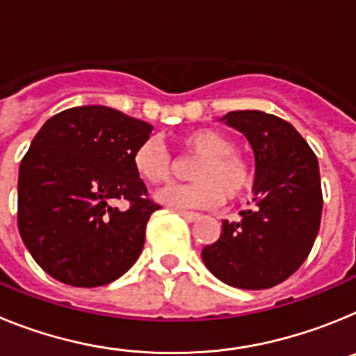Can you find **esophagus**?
<instances>
[{
	"mask_svg": "<svg viewBox=\"0 0 356 356\" xmlns=\"http://www.w3.org/2000/svg\"><path fill=\"white\" fill-rule=\"evenodd\" d=\"M176 212L180 213L185 221H188V222H194V221H197V219H200V213H196V212H187V210H176Z\"/></svg>",
	"mask_w": 356,
	"mask_h": 356,
	"instance_id": "obj_1",
	"label": "esophagus"
}]
</instances>
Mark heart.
Returning a JSON list of instances; mask_svg holds the SVG:
<instances>
[{
  "label": "heart",
  "instance_id": "b5f03b06",
  "mask_svg": "<svg viewBox=\"0 0 356 356\" xmlns=\"http://www.w3.org/2000/svg\"><path fill=\"white\" fill-rule=\"evenodd\" d=\"M181 146L200 155L191 171L193 184L168 185L155 194L171 209H213L235 200L253 181V171L244 156L235 153L234 140L213 128H196L181 135ZM135 172L144 181L159 185L171 176V156L162 144L146 140L134 153Z\"/></svg>",
  "mask_w": 356,
  "mask_h": 356
}]
</instances>
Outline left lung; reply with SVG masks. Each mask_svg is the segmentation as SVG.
<instances>
[{"mask_svg": "<svg viewBox=\"0 0 356 356\" xmlns=\"http://www.w3.org/2000/svg\"><path fill=\"white\" fill-rule=\"evenodd\" d=\"M246 135L254 153V209L222 221L221 237L201 259L216 278L248 291L282 284L312 250L323 212L319 163L291 122L260 110L221 119Z\"/></svg>", "mask_w": 356, "mask_h": 356, "instance_id": "left-lung-1", "label": "left lung"}]
</instances>
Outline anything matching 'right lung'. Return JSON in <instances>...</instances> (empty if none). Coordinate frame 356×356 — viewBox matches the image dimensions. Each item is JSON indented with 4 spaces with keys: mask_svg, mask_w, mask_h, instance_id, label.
<instances>
[{
    "mask_svg": "<svg viewBox=\"0 0 356 356\" xmlns=\"http://www.w3.org/2000/svg\"><path fill=\"white\" fill-rule=\"evenodd\" d=\"M151 130L119 110L87 105L53 115L33 137L19 168L17 226L49 276L99 287L139 259L147 221L160 209L134 168Z\"/></svg>",
    "mask_w": 356,
    "mask_h": 356,
    "instance_id": "1",
    "label": "right lung"
}]
</instances>
